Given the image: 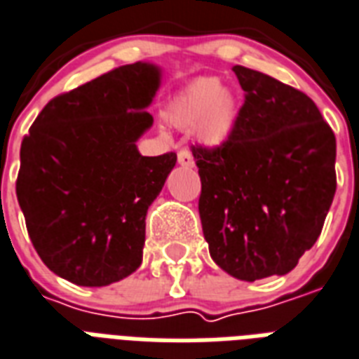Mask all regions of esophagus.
Masks as SVG:
<instances>
[{
  "label": "esophagus",
  "instance_id": "1",
  "mask_svg": "<svg viewBox=\"0 0 359 359\" xmlns=\"http://www.w3.org/2000/svg\"><path fill=\"white\" fill-rule=\"evenodd\" d=\"M177 160H179L182 168H194V156L188 150H180L179 154H177Z\"/></svg>",
  "mask_w": 359,
  "mask_h": 359
}]
</instances>
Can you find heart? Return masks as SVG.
I'll list each match as a JSON object with an SVG mask.
<instances>
[{
	"instance_id": "heart-1",
	"label": "heart",
	"mask_w": 359,
	"mask_h": 359,
	"mask_svg": "<svg viewBox=\"0 0 359 359\" xmlns=\"http://www.w3.org/2000/svg\"><path fill=\"white\" fill-rule=\"evenodd\" d=\"M165 122L180 131H194L203 149H222L239 128L241 103L237 95L215 76H201L186 84L169 100Z\"/></svg>"
}]
</instances>
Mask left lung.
Masks as SVG:
<instances>
[{"label": "left lung", "instance_id": "1", "mask_svg": "<svg viewBox=\"0 0 359 359\" xmlns=\"http://www.w3.org/2000/svg\"><path fill=\"white\" fill-rule=\"evenodd\" d=\"M233 73L246 94L233 139L191 154L210 258L254 283L290 273L316 243L337 188V144L309 95L243 65Z\"/></svg>", "mask_w": 359, "mask_h": 359}]
</instances>
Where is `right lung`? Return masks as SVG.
Instances as JSON below:
<instances>
[{
	"instance_id": "1",
	"label": "right lung",
	"mask_w": 359,
	"mask_h": 359,
	"mask_svg": "<svg viewBox=\"0 0 359 359\" xmlns=\"http://www.w3.org/2000/svg\"><path fill=\"white\" fill-rule=\"evenodd\" d=\"M161 84L150 62L122 65L54 97L20 149L16 198L43 264L79 286H109L143 262L144 218L177 154L137 141Z\"/></svg>"
}]
</instances>
